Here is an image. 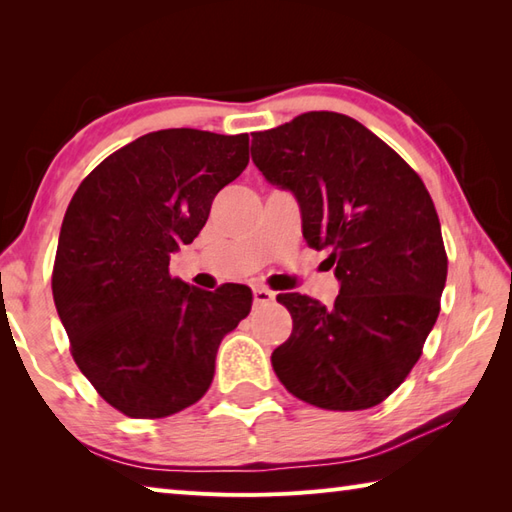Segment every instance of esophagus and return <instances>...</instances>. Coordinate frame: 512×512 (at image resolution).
<instances>
[{"instance_id": "34e87169", "label": "esophagus", "mask_w": 512, "mask_h": 512, "mask_svg": "<svg viewBox=\"0 0 512 512\" xmlns=\"http://www.w3.org/2000/svg\"><path fill=\"white\" fill-rule=\"evenodd\" d=\"M276 300V293L269 289H254V304H271Z\"/></svg>"}]
</instances>
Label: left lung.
<instances>
[{"label":"left lung","instance_id":"1","mask_svg":"<svg viewBox=\"0 0 512 512\" xmlns=\"http://www.w3.org/2000/svg\"><path fill=\"white\" fill-rule=\"evenodd\" d=\"M263 177L300 206L309 247H331L339 295L280 293L293 331L271 352L280 383L322 410H368L414 368L440 313L447 254L423 181L388 144L335 111L252 133Z\"/></svg>","mask_w":512,"mask_h":512}]
</instances>
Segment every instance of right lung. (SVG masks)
I'll list each match as a JSON object with an SVG mask.
<instances>
[{
    "mask_svg": "<svg viewBox=\"0 0 512 512\" xmlns=\"http://www.w3.org/2000/svg\"><path fill=\"white\" fill-rule=\"evenodd\" d=\"M247 162V133L164 129L109 155L74 192L52 295L76 366L118 412L164 418L197 403L223 337L252 309L245 285L206 291L168 271Z\"/></svg>",
    "mask_w": 512,
    "mask_h": 512,
    "instance_id": "obj_1",
    "label": "right lung"
}]
</instances>
